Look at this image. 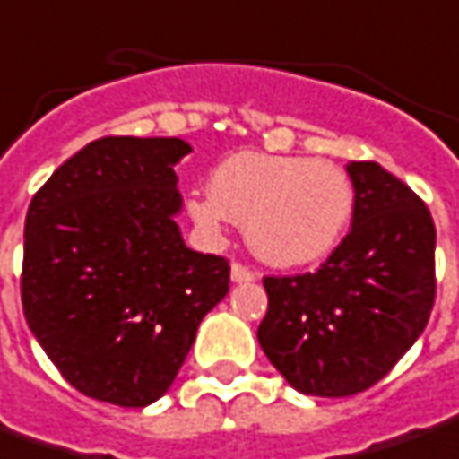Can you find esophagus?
<instances>
[{"mask_svg":"<svg viewBox=\"0 0 459 459\" xmlns=\"http://www.w3.org/2000/svg\"><path fill=\"white\" fill-rule=\"evenodd\" d=\"M256 274L251 269H246L244 264H230V281L236 284H246V281H254Z\"/></svg>","mask_w":459,"mask_h":459,"instance_id":"obj_1","label":"esophagus"}]
</instances>
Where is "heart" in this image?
<instances>
[{"label":"heart","instance_id":"b5f03b06","mask_svg":"<svg viewBox=\"0 0 459 459\" xmlns=\"http://www.w3.org/2000/svg\"><path fill=\"white\" fill-rule=\"evenodd\" d=\"M211 195H190L187 213L218 238L226 221L244 223L254 256L279 269L325 259L351 223L353 185L325 160L241 152L208 180Z\"/></svg>","mask_w":459,"mask_h":459}]
</instances>
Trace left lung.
Returning <instances> with one entry per match:
<instances>
[{
  "label": "left lung",
  "mask_w": 459,
  "mask_h": 459,
  "mask_svg": "<svg viewBox=\"0 0 459 459\" xmlns=\"http://www.w3.org/2000/svg\"><path fill=\"white\" fill-rule=\"evenodd\" d=\"M353 226L312 274L266 277L261 351L307 396H353L381 381L424 333L435 305V221L376 162L345 165Z\"/></svg>",
  "instance_id": "8db88e82"
}]
</instances>
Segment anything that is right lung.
<instances>
[{
    "label": "right lung",
    "instance_id": "1",
    "mask_svg": "<svg viewBox=\"0 0 459 459\" xmlns=\"http://www.w3.org/2000/svg\"><path fill=\"white\" fill-rule=\"evenodd\" d=\"M178 136H103L57 167L24 221L22 309L63 378L99 402L150 406L229 294L223 256L182 241Z\"/></svg>",
    "mask_w": 459,
    "mask_h": 459
}]
</instances>
